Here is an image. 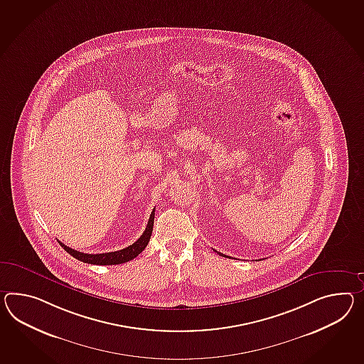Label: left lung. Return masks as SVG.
<instances>
[{
	"label": "left lung",
	"mask_w": 364,
	"mask_h": 364,
	"mask_svg": "<svg viewBox=\"0 0 364 364\" xmlns=\"http://www.w3.org/2000/svg\"><path fill=\"white\" fill-rule=\"evenodd\" d=\"M215 252H217V251H215ZM217 254H220V255H221V257H226V255H223V254H221V252H217Z\"/></svg>",
	"instance_id": "1"
}]
</instances>
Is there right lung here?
<instances>
[{"mask_svg": "<svg viewBox=\"0 0 364 364\" xmlns=\"http://www.w3.org/2000/svg\"><path fill=\"white\" fill-rule=\"evenodd\" d=\"M154 218H155V209H152L151 212L150 220L146 226V230L143 231L141 238L135 240L133 245H130L129 247L113 251V252H105V254H84L80 251H76L73 248L65 246L60 240H58L60 243V246L72 255L76 257L77 260H81L84 263L88 264H97V266H113V264H122L129 260H133L134 257H138L146 246L150 242L151 234H152V228H154Z\"/></svg>", "mask_w": 364, "mask_h": 364, "instance_id": "obj_1", "label": "right lung"}]
</instances>
